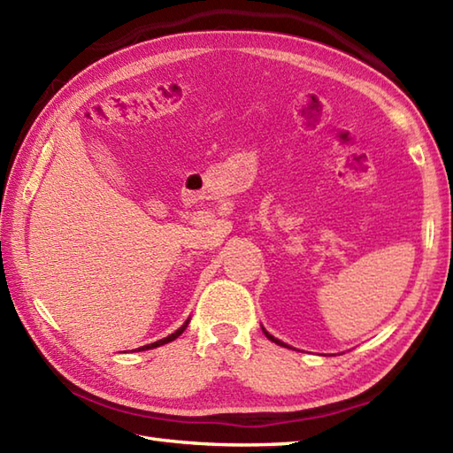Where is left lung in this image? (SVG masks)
<instances>
[{
	"label": "left lung",
	"instance_id": "8db88e82",
	"mask_svg": "<svg viewBox=\"0 0 453 453\" xmlns=\"http://www.w3.org/2000/svg\"><path fill=\"white\" fill-rule=\"evenodd\" d=\"M263 331H265V329H263ZM265 334H266V336H268V339H271V341H273V342H276V344H280V346H286V344H284V342H280V341H278V339H274V336H273V334H268V333H266V331H265Z\"/></svg>",
	"mask_w": 453,
	"mask_h": 453
}]
</instances>
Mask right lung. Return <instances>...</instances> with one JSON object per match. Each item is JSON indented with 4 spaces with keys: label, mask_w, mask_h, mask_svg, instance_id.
Wrapping results in <instances>:
<instances>
[{
    "label": "right lung",
    "mask_w": 453,
    "mask_h": 453,
    "mask_svg": "<svg viewBox=\"0 0 453 453\" xmlns=\"http://www.w3.org/2000/svg\"><path fill=\"white\" fill-rule=\"evenodd\" d=\"M187 325H188V321L180 326V329H177L175 333L173 334H169V336H165V339H161V341H157V342H151V344H148V346H142V349H138V350H148V349H156V346H161V344H167V342H171V341H175L179 334H182V331L187 329Z\"/></svg>",
    "instance_id": "1"
}]
</instances>
